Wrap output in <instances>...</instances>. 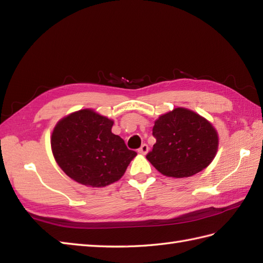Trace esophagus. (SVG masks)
Wrapping results in <instances>:
<instances>
[{
	"label": "esophagus",
	"instance_id": "34e87169",
	"mask_svg": "<svg viewBox=\"0 0 263 263\" xmlns=\"http://www.w3.org/2000/svg\"><path fill=\"white\" fill-rule=\"evenodd\" d=\"M148 149L149 148H148V146L146 145V143H143V145L138 149V153L141 154V155H146V154L148 153Z\"/></svg>",
	"mask_w": 263,
	"mask_h": 263
}]
</instances>
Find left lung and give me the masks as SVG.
Here are the masks:
<instances>
[{
	"instance_id": "8db88e82",
	"label": "left lung",
	"mask_w": 263,
	"mask_h": 263,
	"mask_svg": "<svg viewBox=\"0 0 263 263\" xmlns=\"http://www.w3.org/2000/svg\"><path fill=\"white\" fill-rule=\"evenodd\" d=\"M156 143L146 158L166 177L187 178L208 167L217 155L219 136L214 126L187 108L159 116L153 127Z\"/></svg>"
}]
</instances>
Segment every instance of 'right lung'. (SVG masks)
I'll use <instances>...</instances> for the list:
<instances>
[{"label":"right lung","mask_w":263,"mask_h":263,"mask_svg":"<svg viewBox=\"0 0 263 263\" xmlns=\"http://www.w3.org/2000/svg\"><path fill=\"white\" fill-rule=\"evenodd\" d=\"M114 121L90 108L65 116L51 136V149L60 168L87 187L118 181L137 153L111 132Z\"/></svg>","instance_id":"add662e5"}]
</instances>
